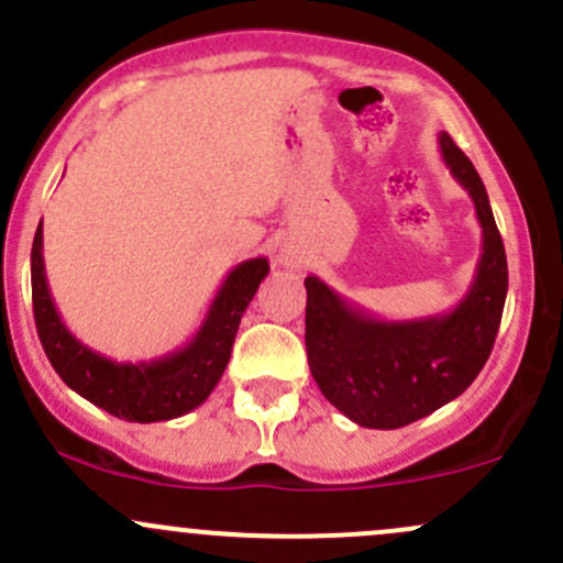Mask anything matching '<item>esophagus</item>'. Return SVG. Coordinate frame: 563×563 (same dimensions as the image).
I'll use <instances>...</instances> for the list:
<instances>
[{
  "mask_svg": "<svg viewBox=\"0 0 563 563\" xmlns=\"http://www.w3.org/2000/svg\"><path fill=\"white\" fill-rule=\"evenodd\" d=\"M282 265H289V268H295V265H298V257H292L289 252H284L282 254Z\"/></svg>",
  "mask_w": 563,
  "mask_h": 563,
  "instance_id": "obj_1",
  "label": "esophagus"
}]
</instances>
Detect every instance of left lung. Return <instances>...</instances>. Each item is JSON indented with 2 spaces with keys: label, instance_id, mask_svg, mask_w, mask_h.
<instances>
[{
  "label": "left lung",
  "instance_id": "8db88e82",
  "mask_svg": "<svg viewBox=\"0 0 563 563\" xmlns=\"http://www.w3.org/2000/svg\"><path fill=\"white\" fill-rule=\"evenodd\" d=\"M444 165L466 189L483 228L472 287L453 311L387 322L306 279V352L322 396L363 428H404L461 396L488 361L507 300V254L488 192L448 132Z\"/></svg>",
  "mask_w": 563,
  "mask_h": 563
}]
</instances>
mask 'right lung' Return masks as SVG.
Wrapping results in <instances>:
<instances>
[{
	"instance_id": "right-lung-1",
	"label": "right lung",
	"mask_w": 563,
	"mask_h": 563,
	"mask_svg": "<svg viewBox=\"0 0 563 563\" xmlns=\"http://www.w3.org/2000/svg\"><path fill=\"white\" fill-rule=\"evenodd\" d=\"M265 257L243 260L228 274L208 306L200 330L187 346L148 363H115L89 350L62 322L51 298L43 263V222L32 243V306L40 344L51 366L78 396L130 422H159L192 411L211 396L228 368L235 333L260 282L268 276Z\"/></svg>"
}]
</instances>
